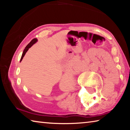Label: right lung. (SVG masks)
<instances>
[{"label": "right lung", "instance_id": "right-lung-1", "mask_svg": "<svg viewBox=\"0 0 130 130\" xmlns=\"http://www.w3.org/2000/svg\"><path fill=\"white\" fill-rule=\"evenodd\" d=\"M37 38H34V39H32L31 41L29 43H28L27 46H26V47H25V49H24V50H23V53H22V57H21V61H20V62H21V61L22 60V59H23V57L25 56V54H26V53L27 52V50H28V49H29V48H30L35 43H36V42H37Z\"/></svg>", "mask_w": 130, "mask_h": 130}]
</instances>
